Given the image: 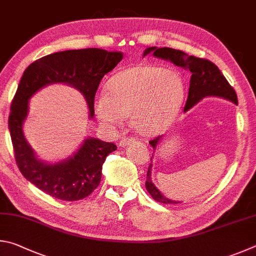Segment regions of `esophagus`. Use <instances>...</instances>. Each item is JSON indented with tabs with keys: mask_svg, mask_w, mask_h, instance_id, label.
I'll return each instance as SVG.
<instances>
[{
	"mask_svg": "<svg viewBox=\"0 0 256 256\" xmlns=\"http://www.w3.org/2000/svg\"><path fill=\"white\" fill-rule=\"evenodd\" d=\"M135 140H136L135 138H132V137H124V138H122V140H120V144H119V146H121V147H126V146H128L129 144H132V142H134Z\"/></svg>",
	"mask_w": 256,
	"mask_h": 256,
	"instance_id": "esophagus-1",
	"label": "esophagus"
}]
</instances>
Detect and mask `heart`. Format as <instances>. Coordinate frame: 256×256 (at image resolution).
<instances>
[{
	"instance_id": "1",
	"label": "heart",
	"mask_w": 256,
	"mask_h": 256,
	"mask_svg": "<svg viewBox=\"0 0 256 256\" xmlns=\"http://www.w3.org/2000/svg\"><path fill=\"white\" fill-rule=\"evenodd\" d=\"M186 82L180 72L155 65H137L108 80L106 93L96 96L93 110L102 126L114 129L129 116L142 136L165 130L181 110Z\"/></svg>"
}]
</instances>
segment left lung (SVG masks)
Returning <instances> with one entry per match:
<instances>
[{
	"label": "left lung",
	"instance_id": "obj_1",
	"mask_svg": "<svg viewBox=\"0 0 256 256\" xmlns=\"http://www.w3.org/2000/svg\"><path fill=\"white\" fill-rule=\"evenodd\" d=\"M153 52L154 57L160 58L164 60H170L174 65L180 66L182 68L191 72L190 88L189 94H188V100L184 106V112L189 111L192 106L200 102L202 98L207 96H218L226 98V100L235 103L237 106V96L230 83L227 82L225 76L222 74L218 67L208 60H202L194 56H189L188 54L182 50L173 48H158V47H148L142 52V56L147 54ZM163 136H158L150 142V146L153 147V155L150 158V164L147 171L146 178V190L153 196V199L162 204H180L181 201H176L168 199L160 192L156 186L152 181V168H153V158L156 148L162 140Z\"/></svg>",
	"mask_w": 256,
	"mask_h": 256
}]
</instances>
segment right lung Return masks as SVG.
I'll return each instance as SVG.
<instances>
[{
	"label": "right lung",
	"mask_w": 256,
	"mask_h": 256,
	"mask_svg": "<svg viewBox=\"0 0 256 256\" xmlns=\"http://www.w3.org/2000/svg\"><path fill=\"white\" fill-rule=\"evenodd\" d=\"M122 57L121 52L98 48L64 50L40 58L24 72L11 104L8 130L20 172L44 194L66 201L86 198L100 184L102 165L116 146L114 142L88 137L75 153L65 160L56 163L40 160L24 134L31 96L48 85H70L82 93L92 119L93 100L98 84Z\"/></svg>",
	"instance_id": "1"
}]
</instances>
